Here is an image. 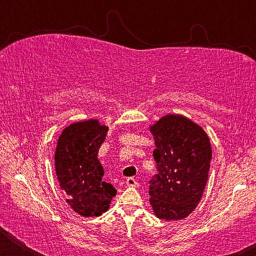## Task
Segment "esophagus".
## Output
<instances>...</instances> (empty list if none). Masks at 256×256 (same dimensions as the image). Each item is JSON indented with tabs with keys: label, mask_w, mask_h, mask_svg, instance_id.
Wrapping results in <instances>:
<instances>
[{
	"label": "esophagus",
	"mask_w": 256,
	"mask_h": 256,
	"mask_svg": "<svg viewBox=\"0 0 256 256\" xmlns=\"http://www.w3.org/2000/svg\"><path fill=\"white\" fill-rule=\"evenodd\" d=\"M126 184L128 186H132V188H136V186H138V183L134 177H128V178H126Z\"/></svg>",
	"instance_id": "34e87169"
}]
</instances>
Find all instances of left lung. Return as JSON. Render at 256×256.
Segmentation results:
<instances>
[{
    "mask_svg": "<svg viewBox=\"0 0 256 256\" xmlns=\"http://www.w3.org/2000/svg\"><path fill=\"white\" fill-rule=\"evenodd\" d=\"M158 174L149 182L150 204L164 220H180L196 209L204 190L212 157L209 138L182 115H166L150 128Z\"/></svg>",
    "mask_w": 256,
    "mask_h": 256,
    "instance_id": "8db88e82",
    "label": "left lung"
}]
</instances>
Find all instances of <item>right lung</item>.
Returning <instances> with one entry per match:
<instances>
[{
	"mask_svg": "<svg viewBox=\"0 0 256 256\" xmlns=\"http://www.w3.org/2000/svg\"><path fill=\"white\" fill-rule=\"evenodd\" d=\"M107 130L97 120H89L71 124L58 138L56 176L68 206L80 216H100L118 192L102 180L104 170L97 158Z\"/></svg>",
	"mask_w": 256,
	"mask_h": 256,
	"instance_id": "obj_1",
	"label": "right lung"
}]
</instances>
